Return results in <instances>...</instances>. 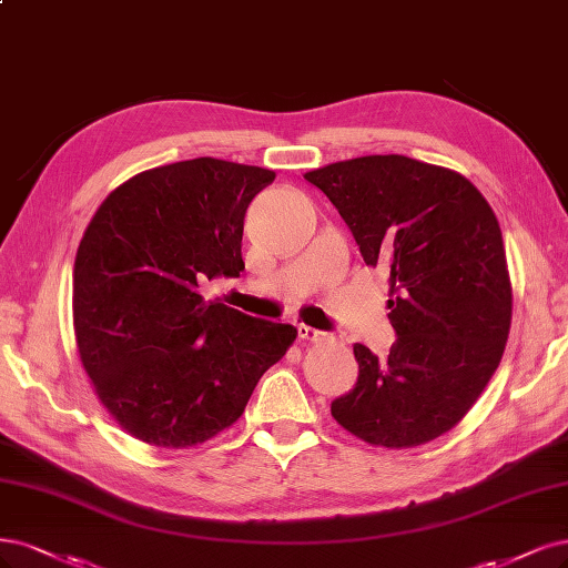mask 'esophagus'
<instances>
[{"instance_id":"obj_1","label":"esophagus","mask_w":568,"mask_h":568,"mask_svg":"<svg viewBox=\"0 0 568 568\" xmlns=\"http://www.w3.org/2000/svg\"><path fill=\"white\" fill-rule=\"evenodd\" d=\"M322 336H324L322 331L312 328V326H305V324H298V338H303V341H320Z\"/></svg>"}]
</instances>
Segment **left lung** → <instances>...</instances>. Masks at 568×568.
I'll list each match as a JSON object with an SVG mask.
<instances>
[{
	"label": "left lung",
	"instance_id": "1",
	"mask_svg": "<svg viewBox=\"0 0 568 568\" xmlns=\"http://www.w3.org/2000/svg\"><path fill=\"white\" fill-rule=\"evenodd\" d=\"M341 213L366 265L389 275L385 357L355 343L357 383L331 402L347 433L387 448L452 429L481 395L510 334L500 225L460 173L368 154L305 173Z\"/></svg>",
	"mask_w": 568,
	"mask_h": 568
}]
</instances>
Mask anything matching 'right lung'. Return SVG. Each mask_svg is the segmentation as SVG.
<instances>
[{
	"label": "right lung",
	"mask_w": 568,
	"mask_h": 568,
	"mask_svg": "<svg viewBox=\"0 0 568 568\" xmlns=\"http://www.w3.org/2000/svg\"><path fill=\"white\" fill-rule=\"evenodd\" d=\"M275 171L213 158L133 175L95 211L74 258V336L98 399L129 435L185 448L244 414L298 331L204 301L244 270L251 200Z\"/></svg>",
	"instance_id": "obj_1"
}]
</instances>
